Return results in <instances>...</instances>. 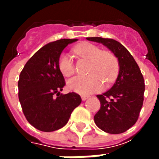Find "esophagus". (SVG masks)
Listing matches in <instances>:
<instances>
[{"mask_svg":"<svg viewBox=\"0 0 159 159\" xmlns=\"http://www.w3.org/2000/svg\"><path fill=\"white\" fill-rule=\"evenodd\" d=\"M88 99H89V96H82V100H83V101H84V100H88Z\"/></svg>","mask_w":159,"mask_h":159,"instance_id":"34e87169","label":"esophagus"}]
</instances>
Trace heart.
I'll use <instances>...</instances> for the list:
<instances>
[{
  "mask_svg": "<svg viewBox=\"0 0 159 159\" xmlns=\"http://www.w3.org/2000/svg\"><path fill=\"white\" fill-rule=\"evenodd\" d=\"M74 52L81 57L90 59V67L86 76H78L68 81L67 87L70 91L87 95L95 93L103 88V83L110 85L117 78L119 72V61L113 52L101 50L95 44L84 42L74 48ZM58 68L63 76H70L75 67L67 53H61L58 59Z\"/></svg>",
  "mask_w": 159,
  "mask_h": 159,
  "instance_id": "1",
  "label": "heart"
}]
</instances>
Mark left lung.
<instances>
[{"label":"left lung","instance_id":"1","mask_svg":"<svg viewBox=\"0 0 159 159\" xmlns=\"http://www.w3.org/2000/svg\"><path fill=\"white\" fill-rule=\"evenodd\" d=\"M87 40L102 43L110 49L119 61V73L111 89L98 94L100 109L94 116V123L109 134H121L138 120L143 105L145 82L133 56L120 42L102 37Z\"/></svg>","mask_w":159,"mask_h":159}]
</instances>
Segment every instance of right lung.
Listing matches in <instances>:
<instances>
[{
    "instance_id": "obj_1",
    "label": "right lung",
    "mask_w": 159,
    "mask_h": 159,
    "mask_svg": "<svg viewBox=\"0 0 159 159\" xmlns=\"http://www.w3.org/2000/svg\"><path fill=\"white\" fill-rule=\"evenodd\" d=\"M77 39H60L39 49L19 75V100L26 119L44 132L55 131L66 125L73 110L79 106V94L60 93L66 85L58 68V59L66 46Z\"/></svg>"
}]
</instances>
